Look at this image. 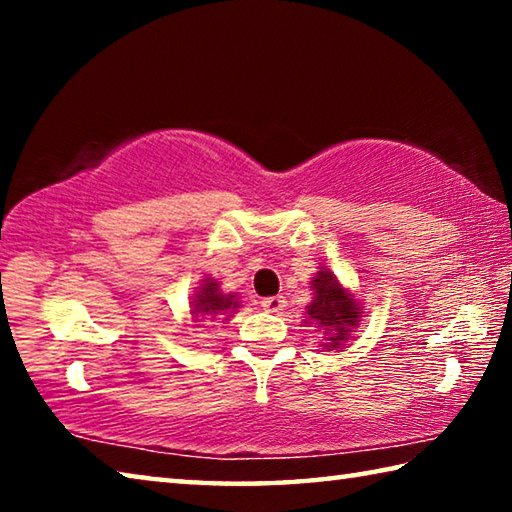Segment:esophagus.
<instances>
[{
	"label": "esophagus",
	"instance_id": "obj_1",
	"mask_svg": "<svg viewBox=\"0 0 512 512\" xmlns=\"http://www.w3.org/2000/svg\"><path fill=\"white\" fill-rule=\"evenodd\" d=\"M262 307L266 311H271V314H280V311L287 307V300H284L282 296H271V298L262 300Z\"/></svg>",
	"mask_w": 512,
	"mask_h": 512
}]
</instances>
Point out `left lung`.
I'll list each match as a JSON object with an SVG mask.
<instances>
[{
  "label": "left lung",
  "instance_id": "left-lung-1",
  "mask_svg": "<svg viewBox=\"0 0 512 512\" xmlns=\"http://www.w3.org/2000/svg\"><path fill=\"white\" fill-rule=\"evenodd\" d=\"M311 291H314V300L305 311V325H314L316 332L325 334V350H343L354 327L361 323V305L327 268H320L311 277Z\"/></svg>",
  "mask_w": 512,
  "mask_h": 512
}]
</instances>
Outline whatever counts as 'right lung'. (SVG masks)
Returning <instances> with one entry per match:
<instances>
[{
	"instance_id": "add662e5",
	"label": "right lung",
	"mask_w": 512,
	"mask_h": 512,
	"mask_svg": "<svg viewBox=\"0 0 512 512\" xmlns=\"http://www.w3.org/2000/svg\"><path fill=\"white\" fill-rule=\"evenodd\" d=\"M239 307L241 305L237 300V293H223L214 277H205L192 298V314L201 318L221 316L223 320H228V316L235 314Z\"/></svg>"
}]
</instances>
